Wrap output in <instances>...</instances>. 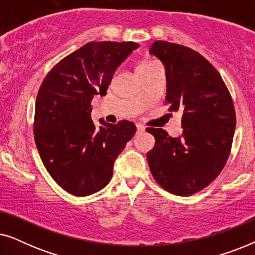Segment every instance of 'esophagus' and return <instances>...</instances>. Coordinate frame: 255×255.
<instances>
[{"instance_id":"obj_1","label":"esophagus","mask_w":255,"mask_h":255,"mask_svg":"<svg viewBox=\"0 0 255 255\" xmlns=\"http://www.w3.org/2000/svg\"><path fill=\"white\" fill-rule=\"evenodd\" d=\"M145 131V127L142 124H137V133H142Z\"/></svg>"}]
</instances>
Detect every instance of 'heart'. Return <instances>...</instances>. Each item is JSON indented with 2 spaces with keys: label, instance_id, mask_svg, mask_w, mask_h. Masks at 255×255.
<instances>
[{
  "label": "heart",
  "instance_id": "obj_1",
  "mask_svg": "<svg viewBox=\"0 0 255 255\" xmlns=\"http://www.w3.org/2000/svg\"><path fill=\"white\" fill-rule=\"evenodd\" d=\"M158 64V62L154 61V60H145V61H141L140 64L138 65L137 69H140V68H146V67H151V66Z\"/></svg>",
  "mask_w": 255,
  "mask_h": 255
}]
</instances>
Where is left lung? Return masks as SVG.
Returning a JSON list of instances; mask_svg holds the SVG:
<instances>
[{
	"label": "left lung",
	"mask_w": 255,
	"mask_h": 255,
	"mask_svg": "<svg viewBox=\"0 0 255 255\" xmlns=\"http://www.w3.org/2000/svg\"><path fill=\"white\" fill-rule=\"evenodd\" d=\"M149 53L166 68V103L182 111V135L169 137L147 128L155 145L147 153L156 182L169 193L190 196L209 186L224 168L231 151L236 111L229 89L216 68L196 51L156 40Z\"/></svg>",
	"instance_id": "obj_1"
}]
</instances>
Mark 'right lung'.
<instances>
[{
    "label": "right lung",
    "mask_w": 255,
    "mask_h": 255,
    "mask_svg": "<svg viewBox=\"0 0 255 255\" xmlns=\"http://www.w3.org/2000/svg\"><path fill=\"white\" fill-rule=\"evenodd\" d=\"M138 47L133 41H90L59 61L41 83L34 141L52 179L74 196L109 183L115 160L137 131L130 121L94 124L90 103L106 95L115 71Z\"/></svg>",
    "instance_id": "add662e5"
}]
</instances>
